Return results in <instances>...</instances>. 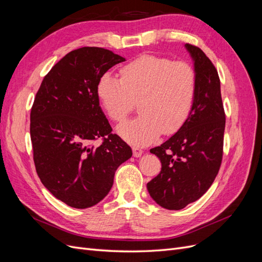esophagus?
<instances>
[{
	"mask_svg": "<svg viewBox=\"0 0 262 262\" xmlns=\"http://www.w3.org/2000/svg\"><path fill=\"white\" fill-rule=\"evenodd\" d=\"M132 150H133V156L134 157H141L142 154H143V150H142L140 147L138 146H133L132 147Z\"/></svg>",
	"mask_w": 262,
	"mask_h": 262,
	"instance_id": "34e87169",
	"label": "esophagus"
}]
</instances>
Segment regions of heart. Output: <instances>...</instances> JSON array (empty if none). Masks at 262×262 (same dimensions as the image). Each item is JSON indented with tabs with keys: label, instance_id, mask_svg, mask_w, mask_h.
Segmentation results:
<instances>
[{
	"label": "heart",
	"instance_id": "heart-1",
	"mask_svg": "<svg viewBox=\"0 0 262 262\" xmlns=\"http://www.w3.org/2000/svg\"><path fill=\"white\" fill-rule=\"evenodd\" d=\"M121 78L102 75L97 96L106 114L121 122L139 101L141 115L117 128L134 145H147L164 131H178L191 114L196 94V74L187 62L143 54L124 66Z\"/></svg>",
	"mask_w": 262,
	"mask_h": 262
}]
</instances>
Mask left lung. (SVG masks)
Here are the masks:
<instances>
[{"label": "left lung", "mask_w": 262, "mask_h": 262, "mask_svg": "<svg viewBox=\"0 0 262 262\" xmlns=\"http://www.w3.org/2000/svg\"><path fill=\"white\" fill-rule=\"evenodd\" d=\"M196 74L191 114L181 128L160 146L150 148L162 170L146 185L162 208L181 210L208 191L223 155L225 114L216 69L198 47L185 45Z\"/></svg>", "instance_id": "left-lung-1"}]
</instances>
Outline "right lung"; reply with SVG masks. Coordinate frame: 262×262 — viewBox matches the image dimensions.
<instances>
[{
  "mask_svg": "<svg viewBox=\"0 0 262 262\" xmlns=\"http://www.w3.org/2000/svg\"><path fill=\"white\" fill-rule=\"evenodd\" d=\"M123 57L98 47L68 53L47 74L30 113L36 170L49 191L75 209L100 202L131 147L112 133L99 106L97 83ZM104 139L99 146L92 141Z\"/></svg>",
  "mask_w": 262,
  "mask_h": 262,
  "instance_id": "1",
  "label": "right lung"
}]
</instances>
